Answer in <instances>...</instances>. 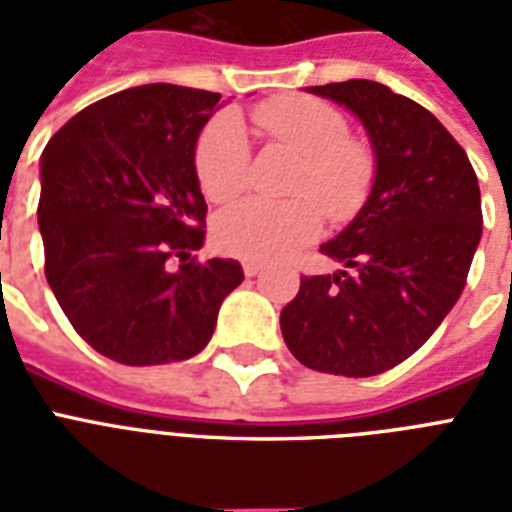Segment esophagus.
I'll use <instances>...</instances> for the list:
<instances>
[{
	"label": "esophagus",
	"mask_w": 512,
	"mask_h": 512,
	"mask_svg": "<svg viewBox=\"0 0 512 512\" xmlns=\"http://www.w3.org/2000/svg\"><path fill=\"white\" fill-rule=\"evenodd\" d=\"M241 268H244V276H247V279H252V276H257V273L263 271V265L255 263V260H244Z\"/></svg>",
	"instance_id": "esophagus-1"
}]
</instances>
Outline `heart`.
<instances>
[{"instance_id":"b5f03b06","label":"heart","mask_w":512,"mask_h":512,"mask_svg":"<svg viewBox=\"0 0 512 512\" xmlns=\"http://www.w3.org/2000/svg\"><path fill=\"white\" fill-rule=\"evenodd\" d=\"M265 138L300 159L289 193L308 196L287 204L241 201L215 220V244L247 260H281L321 231L322 207L329 220H348L372 185V156L348 140V122L335 106L313 98H276L255 108ZM196 177L215 204L233 201L249 177V140L239 116L223 114L207 124L196 143ZM320 204L318 208L310 201Z\"/></svg>"}]
</instances>
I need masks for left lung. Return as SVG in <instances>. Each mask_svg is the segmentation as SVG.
Listing matches in <instances>:
<instances>
[{
  "label": "left lung",
  "mask_w": 512,
  "mask_h": 512,
  "mask_svg": "<svg viewBox=\"0 0 512 512\" xmlns=\"http://www.w3.org/2000/svg\"><path fill=\"white\" fill-rule=\"evenodd\" d=\"M308 92L361 122L374 180L324 244L342 271L300 279L281 335L308 369L372 377L412 356L460 300L484 225L478 177L444 124L385 84L348 79Z\"/></svg>",
  "instance_id": "obj_1"
}]
</instances>
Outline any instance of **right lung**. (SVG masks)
Here are the masks:
<instances>
[{
	"label": "right lung",
	"mask_w": 512,
	"mask_h": 512,
	"mask_svg": "<svg viewBox=\"0 0 512 512\" xmlns=\"http://www.w3.org/2000/svg\"><path fill=\"white\" fill-rule=\"evenodd\" d=\"M217 103L143 84L79 111L44 148V276L76 332L119 364L196 356L244 281L239 260H188L207 217L193 156Z\"/></svg>",
	"instance_id": "obj_1"
}]
</instances>
